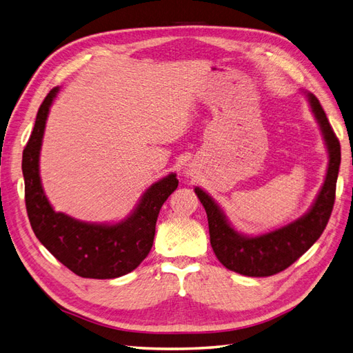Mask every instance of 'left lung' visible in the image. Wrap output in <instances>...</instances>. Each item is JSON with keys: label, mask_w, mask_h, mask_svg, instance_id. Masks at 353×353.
I'll use <instances>...</instances> for the list:
<instances>
[{"label": "left lung", "mask_w": 353, "mask_h": 353, "mask_svg": "<svg viewBox=\"0 0 353 353\" xmlns=\"http://www.w3.org/2000/svg\"><path fill=\"white\" fill-rule=\"evenodd\" d=\"M306 97L321 128L330 160L321 191L318 193L312 208L302 218L262 236H244L230 225L225 215L206 191L199 187L194 188L208 213L212 249L218 261L234 272L248 276H270L279 274L301 258L321 237L327 227L336 199L340 143L318 99L311 92H307Z\"/></svg>", "instance_id": "1"}]
</instances>
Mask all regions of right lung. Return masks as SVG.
Returning <instances> with one entry per match:
<instances>
[{"instance_id":"1","label":"right lung","mask_w":353,"mask_h":353,"mask_svg":"<svg viewBox=\"0 0 353 353\" xmlns=\"http://www.w3.org/2000/svg\"><path fill=\"white\" fill-rule=\"evenodd\" d=\"M59 87L39 105L34 131L23 150L25 201L30 227L57 261L83 279H117L134 271L150 252L156 221L166 199L178 187L175 174L162 178L143 194L135 210L117 223H88L54 212L39 176V152L47 116Z\"/></svg>"}]
</instances>
